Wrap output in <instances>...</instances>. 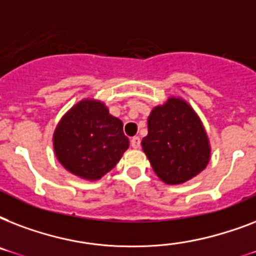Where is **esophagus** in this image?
<instances>
[{"label": "esophagus", "mask_w": 256, "mask_h": 256, "mask_svg": "<svg viewBox=\"0 0 256 256\" xmlns=\"http://www.w3.org/2000/svg\"><path fill=\"white\" fill-rule=\"evenodd\" d=\"M130 144H132V148H140V136H132L130 140Z\"/></svg>", "instance_id": "obj_1"}]
</instances>
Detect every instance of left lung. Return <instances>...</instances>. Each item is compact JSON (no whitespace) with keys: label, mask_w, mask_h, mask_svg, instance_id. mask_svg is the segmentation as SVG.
Returning a JSON list of instances; mask_svg holds the SVG:
<instances>
[{"label":"left lung","mask_w":256,"mask_h":256,"mask_svg":"<svg viewBox=\"0 0 256 256\" xmlns=\"http://www.w3.org/2000/svg\"><path fill=\"white\" fill-rule=\"evenodd\" d=\"M142 148L156 176L166 184H183L210 162L211 146L202 120L187 100L168 96L148 118Z\"/></svg>","instance_id":"8db88e82"}]
</instances>
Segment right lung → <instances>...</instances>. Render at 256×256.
<instances>
[{
	"label": "right lung",
	"mask_w": 256,
	"mask_h": 256,
	"mask_svg": "<svg viewBox=\"0 0 256 256\" xmlns=\"http://www.w3.org/2000/svg\"><path fill=\"white\" fill-rule=\"evenodd\" d=\"M128 144L122 120L96 98H84L72 106L53 134L58 162L69 172L90 182L114 168Z\"/></svg>",
	"instance_id": "1"
}]
</instances>
